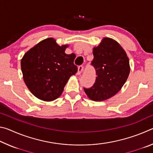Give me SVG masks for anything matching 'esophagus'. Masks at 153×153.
Here are the masks:
<instances>
[{"mask_svg":"<svg viewBox=\"0 0 153 153\" xmlns=\"http://www.w3.org/2000/svg\"><path fill=\"white\" fill-rule=\"evenodd\" d=\"M83 71V66H79L78 69H77V75H80L82 74V72Z\"/></svg>","mask_w":153,"mask_h":153,"instance_id":"esophagus-1","label":"esophagus"}]
</instances>
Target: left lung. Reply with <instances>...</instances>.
Returning a JSON list of instances; mask_svg holds the SVG:
<instances>
[{
	"instance_id": "1",
	"label": "left lung",
	"mask_w": 153,
	"mask_h": 153,
	"mask_svg": "<svg viewBox=\"0 0 153 153\" xmlns=\"http://www.w3.org/2000/svg\"><path fill=\"white\" fill-rule=\"evenodd\" d=\"M92 65L96 69V82L90 88H84L90 99L102 101L113 97L121 89L130 71L126 51L117 41L104 38L93 48Z\"/></svg>"
}]
</instances>
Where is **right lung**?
Instances as JSON below:
<instances>
[{
    "mask_svg": "<svg viewBox=\"0 0 153 153\" xmlns=\"http://www.w3.org/2000/svg\"><path fill=\"white\" fill-rule=\"evenodd\" d=\"M68 45L59 46L48 38L25 54L21 61L23 78L30 91L44 101H53L61 95L67 81L77 71L76 55L65 53Z\"/></svg>",
    "mask_w": 153,
    "mask_h": 153,
    "instance_id": "1",
    "label": "right lung"
}]
</instances>
